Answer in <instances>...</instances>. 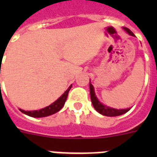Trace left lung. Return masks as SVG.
<instances>
[{"label":"left lung","instance_id":"1","mask_svg":"<svg viewBox=\"0 0 157 157\" xmlns=\"http://www.w3.org/2000/svg\"><path fill=\"white\" fill-rule=\"evenodd\" d=\"M126 33L129 34L130 36H134V34L132 33L131 31L129 30V28H124ZM90 97H91V102L93 103L94 107L95 108V110L98 112H99L100 114L103 115V116H107V117H117V116H121L122 114L126 113L128 111H129L130 108H127V109H115V108H112V107H107L105 105L102 104V103L98 100V98L95 96V93H94V86H92V84H90Z\"/></svg>","mask_w":157,"mask_h":157}]
</instances>
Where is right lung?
Masks as SVG:
<instances>
[{
  "label": "right lung",
  "instance_id": "1",
  "mask_svg": "<svg viewBox=\"0 0 157 157\" xmlns=\"http://www.w3.org/2000/svg\"><path fill=\"white\" fill-rule=\"evenodd\" d=\"M71 86H70L69 88L64 92L63 94L59 99H57L54 103H53L52 104H50L48 107H44L42 109L37 110V111H24V110L22 109H20V111L24 114L32 117H45L54 114V113L59 112V110H61L62 107H63L64 103L67 100V95H68V92L71 90Z\"/></svg>",
  "mask_w": 157,
  "mask_h": 157
}]
</instances>
